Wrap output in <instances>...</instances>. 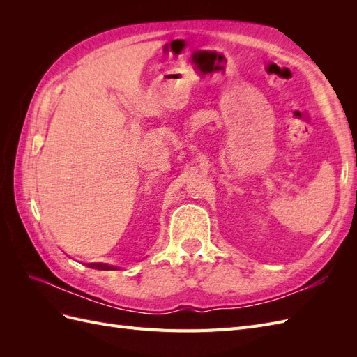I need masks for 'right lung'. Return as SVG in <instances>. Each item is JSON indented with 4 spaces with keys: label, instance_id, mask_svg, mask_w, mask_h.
Returning a JSON list of instances; mask_svg holds the SVG:
<instances>
[{
    "label": "right lung",
    "instance_id": "obj_1",
    "mask_svg": "<svg viewBox=\"0 0 357 357\" xmlns=\"http://www.w3.org/2000/svg\"><path fill=\"white\" fill-rule=\"evenodd\" d=\"M89 268L93 269H104V271H109V269H117V266L114 265H109V264H101V262H96V264H88Z\"/></svg>",
    "mask_w": 357,
    "mask_h": 357
}]
</instances>
